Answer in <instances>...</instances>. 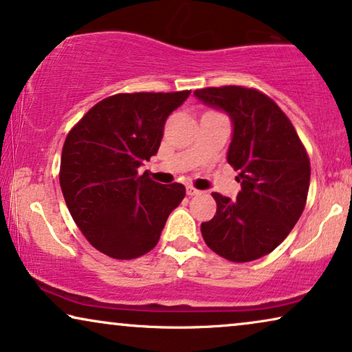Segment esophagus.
Instances as JSON below:
<instances>
[{
	"label": "esophagus",
	"instance_id": "obj_1",
	"mask_svg": "<svg viewBox=\"0 0 352 352\" xmlns=\"http://www.w3.org/2000/svg\"><path fill=\"white\" fill-rule=\"evenodd\" d=\"M186 195H188V196H196V195H201V191L196 190L195 186L188 185V186H186Z\"/></svg>",
	"mask_w": 352,
	"mask_h": 352
}]
</instances>
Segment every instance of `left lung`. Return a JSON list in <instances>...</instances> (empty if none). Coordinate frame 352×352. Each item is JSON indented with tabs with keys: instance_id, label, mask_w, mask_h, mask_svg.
Segmentation results:
<instances>
[{
	"instance_id": "left-lung-1",
	"label": "left lung",
	"mask_w": 352,
	"mask_h": 352,
	"mask_svg": "<svg viewBox=\"0 0 352 352\" xmlns=\"http://www.w3.org/2000/svg\"><path fill=\"white\" fill-rule=\"evenodd\" d=\"M204 104L233 124L227 161L238 170L236 199L212 193L217 210L201 233L210 250L232 262H250L282 243L306 206L311 162L293 124L264 93L245 87L196 90Z\"/></svg>"
}]
</instances>
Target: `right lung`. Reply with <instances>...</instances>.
<instances>
[{"label":"right lung","mask_w":352,"mask_h":352,"mask_svg":"<svg viewBox=\"0 0 352 352\" xmlns=\"http://www.w3.org/2000/svg\"><path fill=\"white\" fill-rule=\"evenodd\" d=\"M120 93L91 107L70 130L59 184L74 222L91 246L114 259H135L157 245L168 214L185 198L182 184L161 185L143 161L157 153L167 117L190 96Z\"/></svg>","instance_id":"1"}]
</instances>
